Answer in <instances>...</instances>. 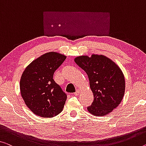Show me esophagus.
Here are the masks:
<instances>
[{"label":"esophagus","mask_w":146,"mask_h":146,"mask_svg":"<svg viewBox=\"0 0 146 146\" xmlns=\"http://www.w3.org/2000/svg\"><path fill=\"white\" fill-rule=\"evenodd\" d=\"M80 89H77V90H76V91L74 94V95H78L80 94Z\"/></svg>","instance_id":"1"}]
</instances>
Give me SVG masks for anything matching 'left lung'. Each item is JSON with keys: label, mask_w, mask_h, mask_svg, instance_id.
<instances>
[{"label": "left lung", "mask_w": 146, "mask_h": 146, "mask_svg": "<svg viewBox=\"0 0 146 146\" xmlns=\"http://www.w3.org/2000/svg\"><path fill=\"white\" fill-rule=\"evenodd\" d=\"M74 62L88 76L94 101L87 110L95 116H104L117 108L125 91L124 74L117 64L103 55H82Z\"/></svg>", "instance_id": "1"}]
</instances>
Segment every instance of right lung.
<instances>
[{
  "mask_svg": "<svg viewBox=\"0 0 146 146\" xmlns=\"http://www.w3.org/2000/svg\"><path fill=\"white\" fill-rule=\"evenodd\" d=\"M66 57L51 51L40 56L25 69L20 79V92L33 113L50 118L62 111L66 95L53 80V74Z\"/></svg>",
  "mask_w": 146,
  "mask_h": 146,
  "instance_id": "1",
  "label": "right lung"
}]
</instances>
